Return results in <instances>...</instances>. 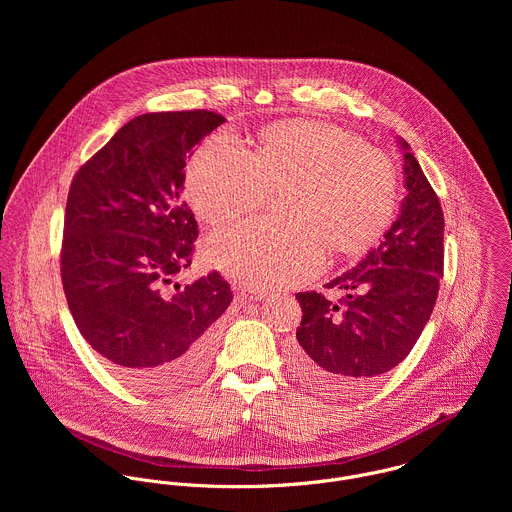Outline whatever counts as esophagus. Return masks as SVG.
I'll return each instance as SVG.
<instances>
[{
  "instance_id": "1",
  "label": "esophagus",
  "mask_w": 512,
  "mask_h": 512,
  "mask_svg": "<svg viewBox=\"0 0 512 512\" xmlns=\"http://www.w3.org/2000/svg\"><path fill=\"white\" fill-rule=\"evenodd\" d=\"M266 297L264 292H256V290H242L238 293V299L242 301H262Z\"/></svg>"
}]
</instances>
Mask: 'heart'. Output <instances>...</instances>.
<instances>
[{
    "mask_svg": "<svg viewBox=\"0 0 512 512\" xmlns=\"http://www.w3.org/2000/svg\"><path fill=\"white\" fill-rule=\"evenodd\" d=\"M286 189L288 222L234 224L207 242L209 264L250 288H284L321 272L325 246L357 256L386 230L398 185L390 161L355 134L315 120L266 128L250 153L232 134L205 140L187 167V197L219 226L254 213L268 191Z\"/></svg>",
    "mask_w": 512,
    "mask_h": 512,
    "instance_id": "b5f03b06",
    "label": "heart"
}]
</instances>
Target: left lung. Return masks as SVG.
I'll return each mask as SVG.
<instances>
[{"mask_svg": "<svg viewBox=\"0 0 512 512\" xmlns=\"http://www.w3.org/2000/svg\"><path fill=\"white\" fill-rule=\"evenodd\" d=\"M406 197L400 213L355 268L327 288L347 290L343 307L321 293H297L303 317L292 349L295 372L331 394L359 392L400 365L422 335L443 274V211L406 140Z\"/></svg>", "mask_w": 512, "mask_h": 512, "instance_id": "obj_1", "label": "left lung"}]
</instances>
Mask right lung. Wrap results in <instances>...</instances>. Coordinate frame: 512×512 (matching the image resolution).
I'll use <instances>...</instances> for the list:
<instances>
[{"label":"right lung","mask_w":512,"mask_h":512,"mask_svg":"<svg viewBox=\"0 0 512 512\" xmlns=\"http://www.w3.org/2000/svg\"><path fill=\"white\" fill-rule=\"evenodd\" d=\"M224 118L153 112L122 126L74 175L61 254L74 323L116 376L147 392L193 380L217 345L230 286L213 272L181 288L199 226L181 201L185 165Z\"/></svg>","instance_id":"add662e5"}]
</instances>
